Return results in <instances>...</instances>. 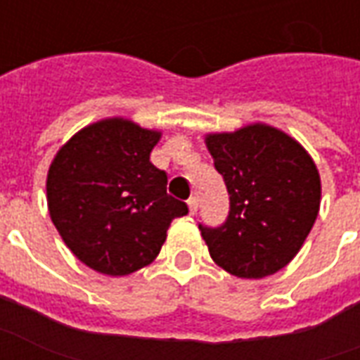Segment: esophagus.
I'll use <instances>...</instances> for the list:
<instances>
[{
    "mask_svg": "<svg viewBox=\"0 0 360 360\" xmlns=\"http://www.w3.org/2000/svg\"><path fill=\"white\" fill-rule=\"evenodd\" d=\"M188 207H190L191 214H195V212H198V207H199L198 198H190V199H188Z\"/></svg>",
    "mask_w": 360,
    "mask_h": 360,
    "instance_id": "1",
    "label": "esophagus"
}]
</instances>
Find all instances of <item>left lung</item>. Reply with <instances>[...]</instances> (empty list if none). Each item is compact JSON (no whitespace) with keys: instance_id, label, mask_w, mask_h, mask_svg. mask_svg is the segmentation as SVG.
I'll return each mask as SVG.
<instances>
[{"instance_id":"1","label":"left lung","mask_w":360,"mask_h":360,"mask_svg":"<svg viewBox=\"0 0 360 360\" xmlns=\"http://www.w3.org/2000/svg\"><path fill=\"white\" fill-rule=\"evenodd\" d=\"M205 141L230 195L220 226L199 224L212 261L238 278L282 270L297 255L320 209V176L311 155L266 124L209 134Z\"/></svg>"}]
</instances>
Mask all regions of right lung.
Here are the masks:
<instances>
[{"label":"right lung","mask_w":360,"mask_h":360,"mask_svg":"<svg viewBox=\"0 0 360 360\" xmlns=\"http://www.w3.org/2000/svg\"><path fill=\"white\" fill-rule=\"evenodd\" d=\"M161 132L126 119L86 126L47 172V207L67 248L86 266L126 276L159 255L170 222L188 205L167 193V172L149 161Z\"/></svg>","instance_id":"obj_1"}]
</instances>
